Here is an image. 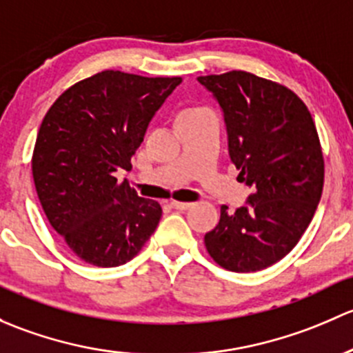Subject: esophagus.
<instances>
[{"mask_svg": "<svg viewBox=\"0 0 353 353\" xmlns=\"http://www.w3.org/2000/svg\"><path fill=\"white\" fill-rule=\"evenodd\" d=\"M170 205H172L173 209H176V210H187L188 207H192V203H190V202H178V201H173L172 203H170Z\"/></svg>", "mask_w": 353, "mask_h": 353, "instance_id": "esophagus-1", "label": "esophagus"}]
</instances>
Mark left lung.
I'll list each match as a JSON object with an SVG mask.
<instances>
[{
    "label": "left lung",
    "mask_w": 353,
    "mask_h": 353,
    "mask_svg": "<svg viewBox=\"0 0 353 353\" xmlns=\"http://www.w3.org/2000/svg\"><path fill=\"white\" fill-rule=\"evenodd\" d=\"M219 101L230 156L253 194L203 238L231 272H258L282 260L310 226L325 183V159L306 103L281 83L246 71L199 76Z\"/></svg>",
    "instance_id": "left-lung-1"
}]
</instances>
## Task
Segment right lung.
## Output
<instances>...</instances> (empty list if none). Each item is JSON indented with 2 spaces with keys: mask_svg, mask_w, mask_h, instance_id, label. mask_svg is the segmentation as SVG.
Segmentation results:
<instances>
[{
  "mask_svg": "<svg viewBox=\"0 0 353 353\" xmlns=\"http://www.w3.org/2000/svg\"><path fill=\"white\" fill-rule=\"evenodd\" d=\"M180 83L107 69L47 110L32 154L35 190L50 226L86 263H127L158 228L161 205L115 172L132 168L152 115Z\"/></svg>",
  "mask_w": 353,
  "mask_h": 353,
  "instance_id": "add662e5",
  "label": "right lung"
}]
</instances>
